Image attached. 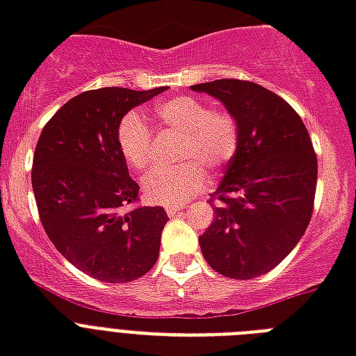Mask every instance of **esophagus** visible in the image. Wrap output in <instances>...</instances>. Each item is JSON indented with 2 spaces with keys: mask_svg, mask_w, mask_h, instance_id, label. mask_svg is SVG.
I'll return each instance as SVG.
<instances>
[{
  "mask_svg": "<svg viewBox=\"0 0 356 356\" xmlns=\"http://www.w3.org/2000/svg\"><path fill=\"white\" fill-rule=\"evenodd\" d=\"M184 208H186L184 204H170V206H165V211H167V216L172 217L176 216V213H180Z\"/></svg>",
  "mask_w": 356,
  "mask_h": 356,
  "instance_id": "1",
  "label": "esophagus"
}]
</instances>
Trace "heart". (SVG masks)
I'll return each instance as SVG.
<instances>
[{
    "mask_svg": "<svg viewBox=\"0 0 356 356\" xmlns=\"http://www.w3.org/2000/svg\"><path fill=\"white\" fill-rule=\"evenodd\" d=\"M159 128L181 135L176 158L186 163L158 169L143 180V193L152 204H180L208 181L209 170L225 169L239 150L241 129L228 109H209L191 95L172 96L154 106ZM117 145L124 161L145 175L154 167V135L139 113H126L117 126Z\"/></svg>",
    "mask_w": 356,
    "mask_h": 356,
    "instance_id": "b5f03b06",
    "label": "heart"
}]
</instances>
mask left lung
<instances>
[{
	"mask_svg": "<svg viewBox=\"0 0 356 356\" xmlns=\"http://www.w3.org/2000/svg\"><path fill=\"white\" fill-rule=\"evenodd\" d=\"M236 115L241 145L211 197L216 217L198 238L211 269L228 278L260 277L299 243L312 219L318 158L297 111L245 79L193 85Z\"/></svg>",
	"mask_w": 356,
	"mask_h": 356,
	"instance_id": "obj_1",
	"label": "left lung"
}]
</instances>
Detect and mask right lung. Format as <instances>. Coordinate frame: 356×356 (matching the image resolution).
I'll return each instance as SVG.
<instances>
[{"label": "right lung", "mask_w": 356, "mask_h": 356, "mask_svg": "<svg viewBox=\"0 0 356 356\" xmlns=\"http://www.w3.org/2000/svg\"><path fill=\"white\" fill-rule=\"evenodd\" d=\"M165 87H102L68 100L44 126L31 184L44 230L79 271L102 282H131L154 267L167 213L139 202V186L117 145L120 118Z\"/></svg>", "instance_id": "right-lung-1"}]
</instances>
